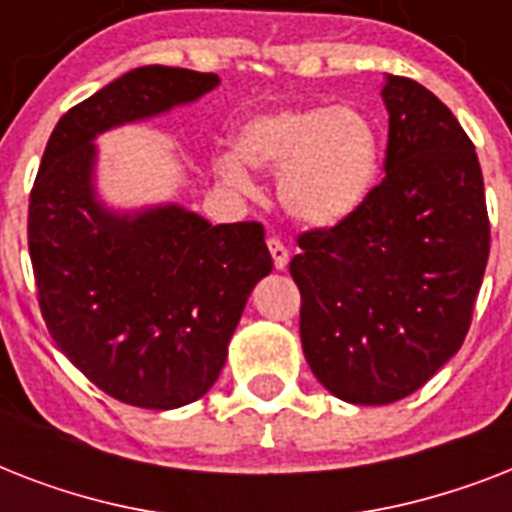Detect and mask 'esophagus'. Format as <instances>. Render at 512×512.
I'll list each match as a JSON object with an SVG mask.
<instances>
[{
    "instance_id": "34e87169",
    "label": "esophagus",
    "mask_w": 512,
    "mask_h": 512,
    "mask_svg": "<svg viewBox=\"0 0 512 512\" xmlns=\"http://www.w3.org/2000/svg\"><path fill=\"white\" fill-rule=\"evenodd\" d=\"M268 249H271L273 255V265H276L279 271H284L289 265V249L284 247V241H281L279 236H271V239H268Z\"/></svg>"
}]
</instances>
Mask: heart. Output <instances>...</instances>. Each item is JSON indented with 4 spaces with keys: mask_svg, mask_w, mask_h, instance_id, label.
I'll return each instance as SVG.
<instances>
[{
    "mask_svg": "<svg viewBox=\"0 0 512 512\" xmlns=\"http://www.w3.org/2000/svg\"><path fill=\"white\" fill-rule=\"evenodd\" d=\"M236 151L215 156L223 183L247 191L249 167L279 172V199L305 225L327 228L353 215L380 172V132L350 106H289L241 124Z\"/></svg>",
    "mask_w": 512,
    "mask_h": 512,
    "instance_id": "heart-1",
    "label": "heart"
}]
</instances>
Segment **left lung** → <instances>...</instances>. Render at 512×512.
Here are the masks:
<instances>
[{"label":"left lung","instance_id":"8db88e82","mask_svg":"<svg viewBox=\"0 0 512 512\" xmlns=\"http://www.w3.org/2000/svg\"><path fill=\"white\" fill-rule=\"evenodd\" d=\"M385 177L332 228L297 236L300 340L350 404H393L462 348L489 260L476 146L420 82L388 74Z\"/></svg>","mask_w":512,"mask_h":512}]
</instances>
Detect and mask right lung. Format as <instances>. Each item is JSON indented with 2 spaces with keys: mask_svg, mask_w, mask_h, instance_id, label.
<instances>
[{
  "mask_svg": "<svg viewBox=\"0 0 512 512\" xmlns=\"http://www.w3.org/2000/svg\"><path fill=\"white\" fill-rule=\"evenodd\" d=\"M217 74L143 66L55 124L28 199L36 300L71 364L116 401L175 409L201 398L257 281L265 228L209 225L183 207L116 215L92 191V138L215 90Z\"/></svg>",
  "mask_w": 512,
  "mask_h": 512,
  "instance_id": "add662e5",
  "label": "right lung"
}]
</instances>
